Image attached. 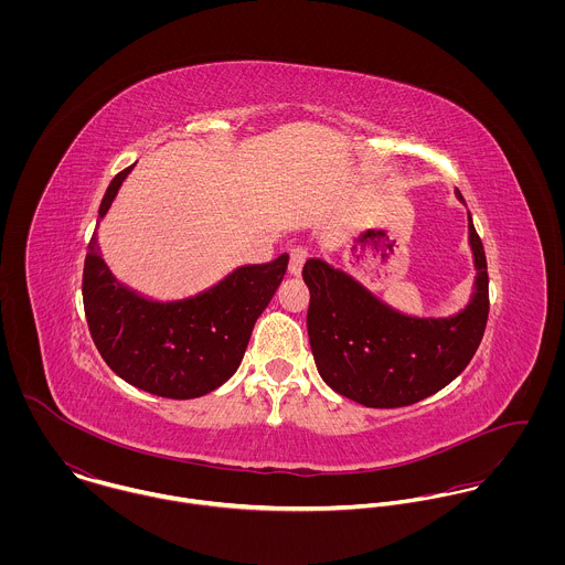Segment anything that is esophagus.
<instances>
[{"label": "esophagus", "instance_id": "esophagus-1", "mask_svg": "<svg viewBox=\"0 0 565 565\" xmlns=\"http://www.w3.org/2000/svg\"><path fill=\"white\" fill-rule=\"evenodd\" d=\"M307 256H309L307 247H302V245L291 247V252H289V274H291V276H300V274H302V267H305V263H307Z\"/></svg>", "mask_w": 565, "mask_h": 565}]
</instances>
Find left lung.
I'll use <instances>...</instances> for the list:
<instances>
[{
  "label": "left lung",
  "instance_id": "1",
  "mask_svg": "<svg viewBox=\"0 0 565 565\" xmlns=\"http://www.w3.org/2000/svg\"><path fill=\"white\" fill-rule=\"evenodd\" d=\"M457 198L463 202L459 191ZM468 231L475 291L466 309L450 318L404 316L322 258L305 263L309 341L332 392L363 406L396 408L437 394L468 367L489 316L487 260L472 215Z\"/></svg>",
  "mask_w": 565,
  "mask_h": 565
}]
</instances>
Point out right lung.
I'll return each mask as SVG.
<instances>
[{
    "instance_id": "right-lung-1",
    "label": "right lung",
    "mask_w": 565,
    "mask_h": 565,
    "mask_svg": "<svg viewBox=\"0 0 565 565\" xmlns=\"http://www.w3.org/2000/svg\"><path fill=\"white\" fill-rule=\"evenodd\" d=\"M135 164L119 171L99 204L108 213ZM289 254L243 265L211 289L184 300H150L121 285L88 243L82 274L84 313L108 367L148 394L191 401L224 385L242 365L258 316L287 271Z\"/></svg>"
}]
</instances>
